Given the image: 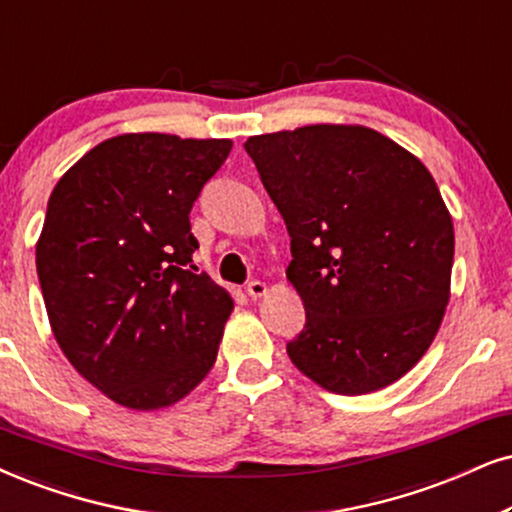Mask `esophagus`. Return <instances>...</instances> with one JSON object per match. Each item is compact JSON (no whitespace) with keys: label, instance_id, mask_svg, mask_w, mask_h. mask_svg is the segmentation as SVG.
Returning <instances> with one entry per match:
<instances>
[{"label":"esophagus","instance_id":"esophagus-1","mask_svg":"<svg viewBox=\"0 0 512 512\" xmlns=\"http://www.w3.org/2000/svg\"><path fill=\"white\" fill-rule=\"evenodd\" d=\"M245 290H248L250 297H262L264 293H267V283H262V281H250L248 286H245Z\"/></svg>","mask_w":512,"mask_h":512}]
</instances>
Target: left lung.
<instances>
[{
    "label": "left lung",
    "instance_id": "left-lung-1",
    "mask_svg": "<svg viewBox=\"0 0 512 512\" xmlns=\"http://www.w3.org/2000/svg\"><path fill=\"white\" fill-rule=\"evenodd\" d=\"M290 236L307 323L288 357L323 390L366 394L409 373L449 302L454 222L416 155L361 125L250 137Z\"/></svg>",
    "mask_w": 512,
    "mask_h": 512
}]
</instances>
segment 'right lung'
<instances>
[{
    "instance_id": "right-lung-1",
    "label": "right lung",
    "mask_w": 512,
    "mask_h": 512,
    "mask_svg": "<svg viewBox=\"0 0 512 512\" xmlns=\"http://www.w3.org/2000/svg\"><path fill=\"white\" fill-rule=\"evenodd\" d=\"M229 151V139L122 134L51 191L37 241L51 331L115 404L165 409L215 364L234 300L196 274L189 212Z\"/></svg>"
}]
</instances>
